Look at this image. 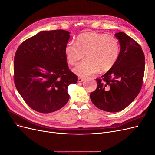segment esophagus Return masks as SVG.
<instances>
[{
  "instance_id": "obj_1",
  "label": "esophagus",
  "mask_w": 155,
  "mask_h": 155,
  "mask_svg": "<svg viewBox=\"0 0 155 155\" xmlns=\"http://www.w3.org/2000/svg\"><path fill=\"white\" fill-rule=\"evenodd\" d=\"M84 80H85V79H84V78H78V82H79V83H80V82H83Z\"/></svg>"
}]
</instances>
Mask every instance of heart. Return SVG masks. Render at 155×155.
Instances as JSON below:
<instances>
[{"label":"heart","instance_id":"b5f03b06","mask_svg":"<svg viewBox=\"0 0 155 155\" xmlns=\"http://www.w3.org/2000/svg\"><path fill=\"white\" fill-rule=\"evenodd\" d=\"M120 52L119 40L114 36L97 32L79 34L76 43L68 42L64 53L68 63L76 64L86 54L87 59L78 63L73 71L80 77H88L99 72H107L114 66Z\"/></svg>","mask_w":155,"mask_h":155}]
</instances>
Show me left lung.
Here are the masks:
<instances>
[{
  "instance_id": "1",
  "label": "left lung",
  "mask_w": 155,
  "mask_h": 155,
  "mask_svg": "<svg viewBox=\"0 0 155 155\" xmlns=\"http://www.w3.org/2000/svg\"><path fill=\"white\" fill-rule=\"evenodd\" d=\"M115 36L120 44L118 59L111 69L96 79L97 88L90 94L94 105L109 112L122 110L134 101L141 90L145 70L141 46L124 32Z\"/></svg>"
}]
</instances>
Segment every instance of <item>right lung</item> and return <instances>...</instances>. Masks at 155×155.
Segmentation results:
<instances>
[{
    "label": "right lung",
    "mask_w": 155,
    "mask_h": 155,
    "mask_svg": "<svg viewBox=\"0 0 155 155\" xmlns=\"http://www.w3.org/2000/svg\"><path fill=\"white\" fill-rule=\"evenodd\" d=\"M69 31H42L18 46L14 58V82L30 108L41 113L61 109L69 100L67 91L78 77L68 68L65 46Z\"/></svg>",
    "instance_id": "1"
}]
</instances>
